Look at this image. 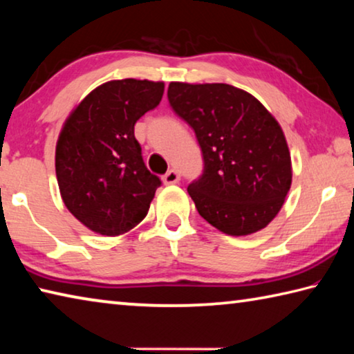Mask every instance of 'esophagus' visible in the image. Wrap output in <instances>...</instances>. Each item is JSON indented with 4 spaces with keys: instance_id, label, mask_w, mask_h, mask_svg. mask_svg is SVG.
<instances>
[{
    "instance_id": "34e87169",
    "label": "esophagus",
    "mask_w": 354,
    "mask_h": 354,
    "mask_svg": "<svg viewBox=\"0 0 354 354\" xmlns=\"http://www.w3.org/2000/svg\"><path fill=\"white\" fill-rule=\"evenodd\" d=\"M162 181H164V184H167V185L178 184V183H179V173H178L176 170L167 171L165 175H164V178H162Z\"/></svg>"
}]
</instances>
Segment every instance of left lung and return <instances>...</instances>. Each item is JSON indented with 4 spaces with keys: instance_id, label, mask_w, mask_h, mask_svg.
<instances>
[{
    "instance_id": "left-lung-1",
    "label": "left lung",
    "mask_w": 354,
    "mask_h": 354,
    "mask_svg": "<svg viewBox=\"0 0 354 354\" xmlns=\"http://www.w3.org/2000/svg\"><path fill=\"white\" fill-rule=\"evenodd\" d=\"M170 104L194 128L205 171L187 192L227 236H250L277 217L292 184L283 128L253 95L230 84L173 81Z\"/></svg>"
}]
</instances>
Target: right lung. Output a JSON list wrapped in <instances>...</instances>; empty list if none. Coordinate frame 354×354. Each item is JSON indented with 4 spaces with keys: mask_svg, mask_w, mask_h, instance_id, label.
Returning <instances> with one entry per match:
<instances>
[{
    "mask_svg": "<svg viewBox=\"0 0 354 354\" xmlns=\"http://www.w3.org/2000/svg\"><path fill=\"white\" fill-rule=\"evenodd\" d=\"M165 84L107 81L86 95L62 124L56 176L64 205L101 236L115 237L145 218L160 179L149 171L134 124L159 104Z\"/></svg>",
    "mask_w": 354,
    "mask_h": 354,
    "instance_id": "right-lung-1",
    "label": "right lung"
}]
</instances>
